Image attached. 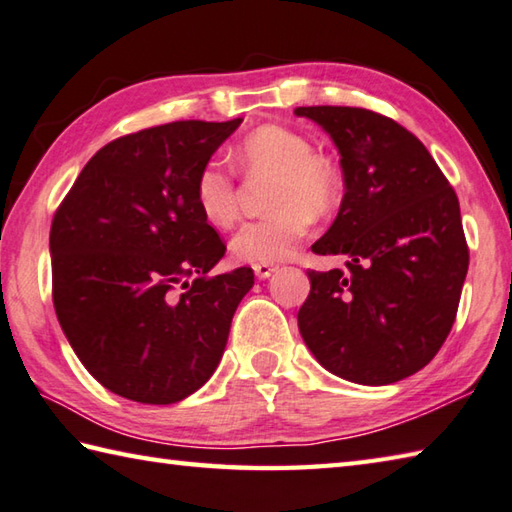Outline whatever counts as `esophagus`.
Segmentation results:
<instances>
[{"mask_svg":"<svg viewBox=\"0 0 512 512\" xmlns=\"http://www.w3.org/2000/svg\"><path fill=\"white\" fill-rule=\"evenodd\" d=\"M253 270H255V275H257V279H268L270 275L275 273V266L273 264H255L253 266Z\"/></svg>","mask_w":512,"mask_h":512,"instance_id":"34e87169","label":"esophagus"}]
</instances>
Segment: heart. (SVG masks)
<instances>
[{
  "label": "heart",
  "instance_id": "obj_1",
  "mask_svg": "<svg viewBox=\"0 0 512 512\" xmlns=\"http://www.w3.org/2000/svg\"><path fill=\"white\" fill-rule=\"evenodd\" d=\"M237 162L248 173L277 175L270 197L273 215L253 219L237 230L230 248L239 262L275 264L293 257L313 224L337 204L339 175L310 139L295 128L266 124L255 128L237 148ZM195 204L215 226L237 217V182L226 164L210 159L195 179Z\"/></svg>",
  "mask_w": 512,
  "mask_h": 512
}]
</instances>
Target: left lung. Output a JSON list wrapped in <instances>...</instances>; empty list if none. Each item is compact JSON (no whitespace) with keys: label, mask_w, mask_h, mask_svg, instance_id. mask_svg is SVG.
Masks as SVG:
<instances>
[{"label":"left lung","mask_w":512,"mask_h":512,"mask_svg":"<svg viewBox=\"0 0 512 512\" xmlns=\"http://www.w3.org/2000/svg\"><path fill=\"white\" fill-rule=\"evenodd\" d=\"M333 137L342 206L313 244L346 268L308 270L297 322L310 353L348 382L384 386L422 370L455 324L468 273L459 199L419 139L366 108L302 106Z\"/></svg>","instance_id":"obj_1"}]
</instances>
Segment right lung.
Wrapping results in <instances>:
<instances>
[{"mask_svg": "<svg viewBox=\"0 0 512 512\" xmlns=\"http://www.w3.org/2000/svg\"><path fill=\"white\" fill-rule=\"evenodd\" d=\"M242 124L173 122L90 157L50 226L53 304L79 362L139 404H175L215 373L250 268L208 275L226 253L195 179Z\"/></svg>", "mask_w": 512, "mask_h": 512, "instance_id": "add662e5", "label": "right lung"}]
</instances>
